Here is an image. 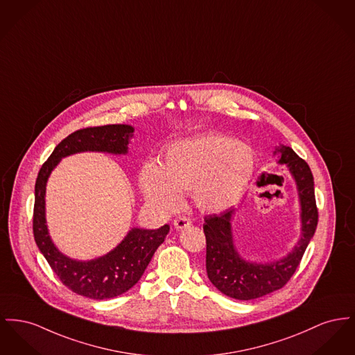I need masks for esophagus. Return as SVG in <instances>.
Wrapping results in <instances>:
<instances>
[{"label": "esophagus", "instance_id": "esophagus-1", "mask_svg": "<svg viewBox=\"0 0 355 355\" xmlns=\"http://www.w3.org/2000/svg\"><path fill=\"white\" fill-rule=\"evenodd\" d=\"M190 225H191V221L187 218V217H177L174 220V228L175 230H185V228H188Z\"/></svg>", "mask_w": 355, "mask_h": 355}]
</instances>
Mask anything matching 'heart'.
Here are the masks:
<instances>
[{
  "instance_id": "heart-1",
  "label": "heart",
  "mask_w": 355,
  "mask_h": 355,
  "mask_svg": "<svg viewBox=\"0 0 355 355\" xmlns=\"http://www.w3.org/2000/svg\"><path fill=\"white\" fill-rule=\"evenodd\" d=\"M256 157L247 144L218 132H207L168 147L161 165H144L138 182L150 207L171 213L190 191L196 207L220 213L239 202L250 187Z\"/></svg>"
}]
</instances>
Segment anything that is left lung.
Instances as JSON below:
<instances>
[{
    "instance_id": "left-lung-1",
    "label": "left lung",
    "mask_w": 355,
    "mask_h": 355,
    "mask_svg": "<svg viewBox=\"0 0 355 355\" xmlns=\"http://www.w3.org/2000/svg\"><path fill=\"white\" fill-rule=\"evenodd\" d=\"M273 155H279L277 164L284 165L291 174L300 209V236L286 256L268 263L243 257L236 247L232 225L236 208L228 209L220 216H210L204 224L209 280L218 291L237 300H252L280 290L296 271L318 225L310 167L291 147L279 145Z\"/></svg>"
}]
</instances>
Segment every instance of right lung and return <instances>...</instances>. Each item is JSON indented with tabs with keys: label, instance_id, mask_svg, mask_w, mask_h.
Masks as SVG:
<instances>
[{
	"label": "right lung",
	"instance_id": "1",
	"mask_svg": "<svg viewBox=\"0 0 355 355\" xmlns=\"http://www.w3.org/2000/svg\"><path fill=\"white\" fill-rule=\"evenodd\" d=\"M134 130L130 125H107L72 132L55 147L36 180L33 211L36 244L64 286L89 299H111L132 288L142 277L154 252L165 241L170 227L167 224L158 230L134 227L105 254L91 260L72 259L55 245L49 234L45 216L46 184L51 173L65 157L85 151L127 155Z\"/></svg>",
	"mask_w": 355,
	"mask_h": 355
}]
</instances>
